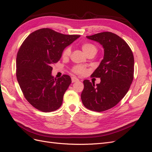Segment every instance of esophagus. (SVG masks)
Instances as JSON below:
<instances>
[{
	"mask_svg": "<svg viewBox=\"0 0 152 152\" xmlns=\"http://www.w3.org/2000/svg\"><path fill=\"white\" fill-rule=\"evenodd\" d=\"M78 81H79V80L77 79V78H76V77H72V82H78Z\"/></svg>",
	"mask_w": 152,
	"mask_h": 152,
	"instance_id": "obj_1",
	"label": "esophagus"
}]
</instances>
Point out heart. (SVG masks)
Listing matches in <instances>:
<instances>
[{"mask_svg": "<svg viewBox=\"0 0 152 152\" xmlns=\"http://www.w3.org/2000/svg\"><path fill=\"white\" fill-rule=\"evenodd\" d=\"M82 49L83 50V51L85 53V54L88 53L91 51H95L96 52V48L94 45L92 44L91 43H85L83 44L82 45ZM71 53V49L70 47H67L65 49L63 50V51L62 53V57L63 58H66L69 56H70ZM73 72L76 73V74L78 75H82L84 74L86 72V69L82 66L80 65H77L75 66V67H73Z\"/></svg>", "mask_w": 152, "mask_h": 152, "instance_id": "obj_1", "label": "heart"}]
</instances>
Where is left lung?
<instances>
[{"mask_svg":"<svg viewBox=\"0 0 152 152\" xmlns=\"http://www.w3.org/2000/svg\"><path fill=\"white\" fill-rule=\"evenodd\" d=\"M102 45L104 57L91 77L100 78L95 85L84 80L81 99L92 111L103 112L115 107L127 94L134 78V56L124 40L110 31L87 36Z\"/></svg>","mask_w":152,"mask_h":152,"instance_id":"1","label":"left lung"}]
</instances>
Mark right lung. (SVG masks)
Instances as JSON below:
<instances>
[{
    "label": "right lung",
    "mask_w": 152,
    "mask_h": 152,
    "mask_svg": "<svg viewBox=\"0 0 152 152\" xmlns=\"http://www.w3.org/2000/svg\"><path fill=\"white\" fill-rule=\"evenodd\" d=\"M80 36L41 28L32 32L22 43L16 57V77L25 98L36 109L50 112L61 106L72 80L68 75L54 78L52 66L61 58L65 48Z\"/></svg>",
    "instance_id": "add662e5"
}]
</instances>
